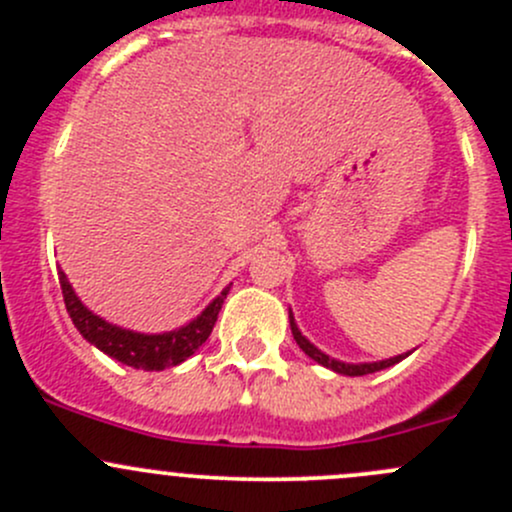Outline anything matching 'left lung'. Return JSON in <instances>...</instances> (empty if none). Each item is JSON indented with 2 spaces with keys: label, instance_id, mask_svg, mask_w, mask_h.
I'll return each mask as SVG.
<instances>
[{
  "label": "left lung",
  "instance_id": "8db88e82",
  "mask_svg": "<svg viewBox=\"0 0 512 512\" xmlns=\"http://www.w3.org/2000/svg\"><path fill=\"white\" fill-rule=\"evenodd\" d=\"M289 327H292V337H294V342L299 344V349H302V352L307 354L309 359H314V361H317V364L327 366V369L337 371V374H342V376H366V374H374V371L389 369V366L399 364L401 359H406V356L411 354V352H406V354H399V356H391V359H381V361H361V364H349V361L332 359V356L324 354L322 349L314 347V344L309 342V339L304 337L302 332H299L297 322H294L292 309H289Z\"/></svg>",
  "mask_w": 512,
  "mask_h": 512
}]
</instances>
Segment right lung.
I'll use <instances>...</instances> for the list:
<instances>
[{
	"mask_svg": "<svg viewBox=\"0 0 512 512\" xmlns=\"http://www.w3.org/2000/svg\"><path fill=\"white\" fill-rule=\"evenodd\" d=\"M59 285L64 294L66 312H69L71 322L79 329L81 337L86 342L94 344L103 354L111 359L121 361V364L133 366V369L143 371H163L168 366L183 364L188 356H193L205 344V339L213 332L215 322H218L220 307H223L230 287H225L203 312L195 319H190L183 327L173 329V332L160 334H143L133 332V329H123L118 324L106 322L103 317L91 312L79 297H76L74 287L66 280L64 270H59Z\"/></svg>",
	"mask_w": 512,
	"mask_h": 512,
	"instance_id": "add662e5",
	"label": "right lung"
}]
</instances>
